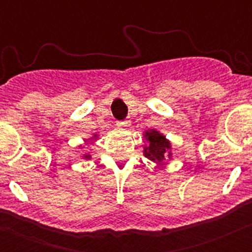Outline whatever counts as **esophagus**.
<instances>
[{"mask_svg":"<svg viewBox=\"0 0 252 252\" xmlns=\"http://www.w3.org/2000/svg\"><path fill=\"white\" fill-rule=\"evenodd\" d=\"M130 119H124V121H121V122H117V126H130Z\"/></svg>","mask_w":252,"mask_h":252,"instance_id":"esophagus-1","label":"esophagus"}]
</instances>
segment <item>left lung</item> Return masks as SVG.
Wrapping results in <instances>:
<instances>
[{
    "label": "left lung",
    "mask_w": 252,
    "mask_h": 252,
    "mask_svg": "<svg viewBox=\"0 0 252 252\" xmlns=\"http://www.w3.org/2000/svg\"><path fill=\"white\" fill-rule=\"evenodd\" d=\"M145 138L149 141V145L144 147V155L155 163L161 166L164 162L166 157H171V142L167 140L162 134L152 129V130L145 131Z\"/></svg>",
    "instance_id": "1"
}]
</instances>
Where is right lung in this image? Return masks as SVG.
<instances>
[{
	"label": "right lung",
	"instance_id": "obj_1",
	"mask_svg": "<svg viewBox=\"0 0 252 252\" xmlns=\"http://www.w3.org/2000/svg\"><path fill=\"white\" fill-rule=\"evenodd\" d=\"M96 136V135H95ZM90 155H84V156H83V158H85V159H90Z\"/></svg>",
	"mask_w": 252,
	"mask_h": 252
}]
</instances>
